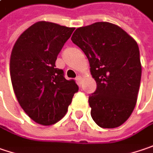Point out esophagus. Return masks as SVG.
I'll use <instances>...</instances> for the list:
<instances>
[{"label":"esophagus","instance_id":"1","mask_svg":"<svg viewBox=\"0 0 153 153\" xmlns=\"http://www.w3.org/2000/svg\"><path fill=\"white\" fill-rule=\"evenodd\" d=\"M76 82H77L78 84H80L81 82H82V77H81L80 76H77L76 77Z\"/></svg>","mask_w":153,"mask_h":153}]
</instances>
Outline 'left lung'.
<instances>
[{
    "mask_svg": "<svg viewBox=\"0 0 153 153\" xmlns=\"http://www.w3.org/2000/svg\"><path fill=\"white\" fill-rule=\"evenodd\" d=\"M87 56L96 91L88 96L91 117L102 128L122 125L133 113L141 79L138 44L120 27L96 22L71 37Z\"/></svg>",
    "mask_w": 153,
    "mask_h": 153,
    "instance_id": "1",
    "label": "left lung"
}]
</instances>
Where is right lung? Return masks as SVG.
Masks as SVG:
<instances>
[{"label":"right lung","mask_w":153,"mask_h":153,"mask_svg":"<svg viewBox=\"0 0 153 153\" xmlns=\"http://www.w3.org/2000/svg\"><path fill=\"white\" fill-rule=\"evenodd\" d=\"M75 28L39 21L20 35L12 50L10 76L19 105L35 122L55 124L65 115L78 86L66 80L56 60Z\"/></svg>","instance_id":"obj_1"}]
</instances>
